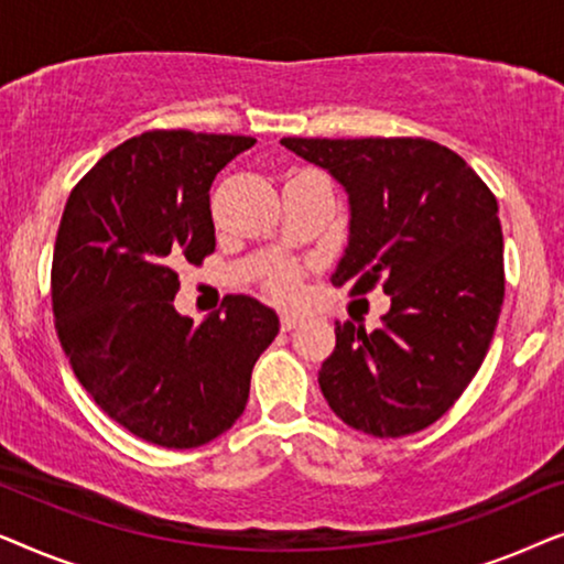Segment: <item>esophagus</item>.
Here are the masks:
<instances>
[{
  "label": "esophagus",
  "instance_id": "34e87169",
  "mask_svg": "<svg viewBox=\"0 0 564 564\" xmlns=\"http://www.w3.org/2000/svg\"><path fill=\"white\" fill-rule=\"evenodd\" d=\"M297 326H300L297 315H292V313H282L280 315V328L282 330H292V328H297Z\"/></svg>",
  "mask_w": 564,
  "mask_h": 564
}]
</instances>
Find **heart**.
Returning <instances> with one entry per match:
<instances>
[{
  "label": "heart",
  "mask_w": 564,
  "mask_h": 564,
  "mask_svg": "<svg viewBox=\"0 0 564 564\" xmlns=\"http://www.w3.org/2000/svg\"><path fill=\"white\" fill-rule=\"evenodd\" d=\"M267 288L276 300L292 303L300 292V272L292 264H276L267 276Z\"/></svg>",
  "instance_id": "b5f03b06"
}]
</instances>
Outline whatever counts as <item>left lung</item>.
<instances>
[{
  "label": "left lung",
  "instance_id": "1",
  "mask_svg": "<svg viewBox=\"0 0 564 564\" xmlns=\"http://www.w3.org/2000/svg\"><path fill=\"white\" fill-rule=\"evenodd\" d=\"M349 195V246L330 282L390 311L336 323L318 384L346 426L398 438L449 411L480 369L503 305L498 203L457 153L426 138H282Z\"/></svg>",
  "mask_w": 564,
  "mask_h": 564
}]
</instances>
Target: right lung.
<instances>
[{
	"label": "right lung",
	"instance_id": "add662e5",
	"mask_svg": "<svg viewBox=\"0 0 564 564\" xmlns=\"http://www.w3.org/2000/svg\"><path fill=\"white\" fill-rule=\"evenodd\" d=\"M253 143L149 130L105 153L61 215L51 297L68 365L112 421L166 449L234 426L280 334L276 313L249 295L226 297L199 326L174 307L176 267L215 251V174Z\"/></svg>",
	"mask_w": 564,
	"mask_h": 564
}]
</instances>
